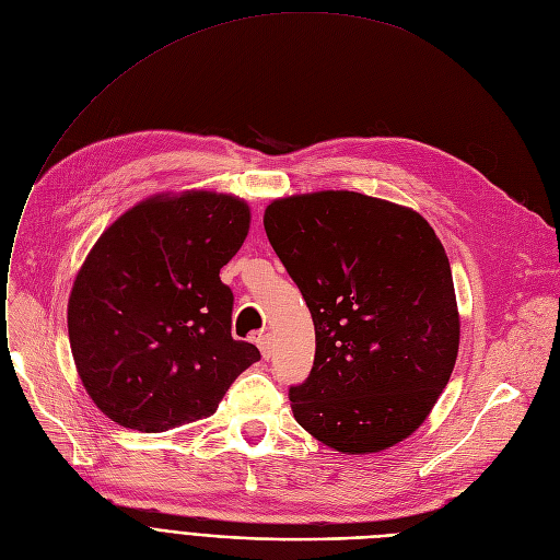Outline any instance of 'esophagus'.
<instances>
[{
	"label": "esophagus",
	"mask_w": 560,
	"mask_h": 560,
	"mask_svg": "<svg viewBox=\"0 0 560 560\" xmlns=\"http://www.w3.org/2000/svg\"><path fill=\"white\" fill-rule=\"evenodd\" d=\"M255 342H257V348H260L262 357L269 359V357H271V338H269V334H267V331H260V334L255 336Z\"/></svg>",
	"instance_id": "esophagus-1"
}]
</instances>
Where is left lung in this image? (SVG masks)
I'll list each match as a JSON object with an SVG mask.
<instances>
[{
    "instance_id": "8db88e82",
    "label": "left lung",
    "mask_w": 560,
    "mask_h": 560,
    "mask_svg": "<svg viewBox=\"0 0 560 560\" xmlns=\"http://www.w3.org/2000/svg\"><path fill=\"white\" fill-rule=\"evenodd\" d=\"M267 237L314 318L295 421L340 453L406 440L451 378L459 318L448 257L419 212L350 190L273 201Z\"/></svg>"
}]
</instances>
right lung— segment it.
<instances>
[{
	"mask_svg": "<svg viewBox=\"0 0 560 560\" xmlns=\"http://www.w3.org/2000/svg\"><path fill=\"white\" fill-rule=\"evenodd\" d=\"M248 206L214 192L154 197L118 218L69 298L71 352L94 404L161 433L218 410L260 350L231 336L220 269L248 233Z\"/></svg>",
	"mask_w": 560,
	"mask_h": 560,
	"instance_id": "obj_1",
	"label": "right lung"
}]
</instances>
